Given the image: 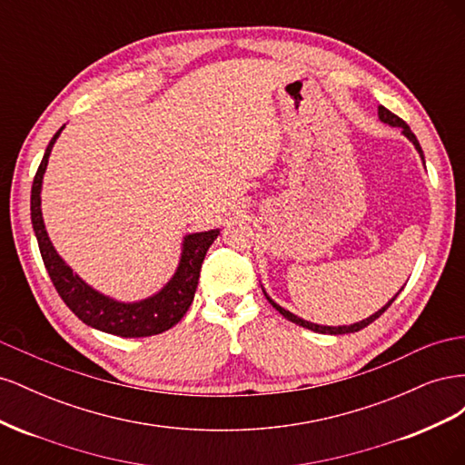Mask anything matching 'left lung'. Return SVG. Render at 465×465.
Instances as JSON below:
<instances>
[{
	"instance_id": "8db88e82",
	"label": "left lung",
	"mask_w": 465,
	"mask_h": 465,
	"mask_svg": "<svg viewBox=\"0 0 465 465\" xmlns=\"http://www.w3.org/2000/svg\"><path fill=\"white\" fill-rule=\"evenodd\" d=\"M378 116H380V120H382L384 124H390V125H393V128H401L403 130V135L410 139V142L415 145V149L419 151V154H420V159H423V163H425V157H423V149H420V145H419V142H417V137H415V134L410 130V125H407L400 116H396L393 114V112H390L388 108H384V106H378ZM400 294V292H398ZM396 294V297H398ZM267 297V294H265ZM396 297H393L386 306H382L380 308L378 312H374L372 316H369L367 320H362V322H357V323H351V326H337V328H331V326H318V323H312V322H306V320H302V318H299V316H294V314H291L289 311H285V308H281L277 302H273L270 297H267V301L272 302V306L275 308V311L279 312V314H283L289 322H292V323H299V326H302V328H306V330H312V331H318V333H331V335H341V333H353V331H359V330H362V328H367L369 323H372L376 318H380L382 316L386 311H388V306L396 301Z\"/></svg>"
}]
</instances>
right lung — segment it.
Wrapping results in <instances>:
<instances>
[{"label": "right lung", "mask_w": 465, "mask_h": 465, "mask_svg": "<svg viewBox=\"0 0 465 465\" xmlns=\"http://www.w3.org/2000/svg\"><path fill=\"white\" fill-rule=\"evenodd\" d=\"M62 130L64 125L50 139L45 157H42V163L35 174L31 190L33 229L38 241L42 262L46 265V272L55 291H58L62 301L69 306V311L81 322H85L87 326L101 331L120 337H149L171 330L188 312L195 289H198L203 258L209 246L219 236V229L193 232L184 238L182 258L174 277L157 294H153V297L139 302H118L114 299L104 297V294L94 291L81 277H77L72 272V267L65 265V262L58 256V252L54 250L45 229V221H42V176H45L50 151Z\"/></svg>", "instance_id": "1"}]
</instances>
